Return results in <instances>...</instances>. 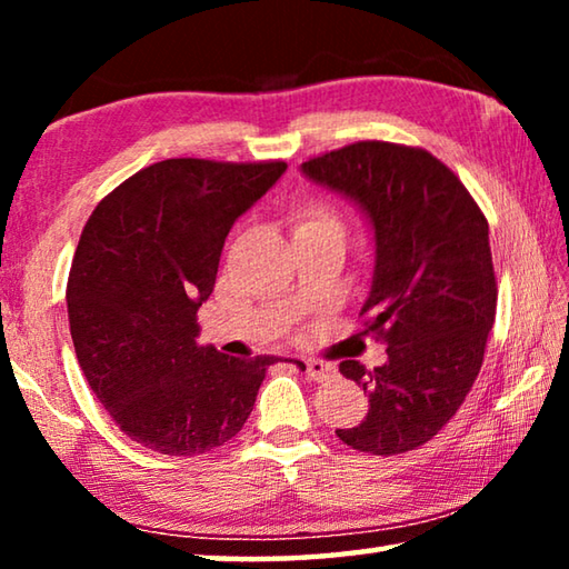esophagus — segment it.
Here are the masks:
<instances>
[{"instance_id":"esophagus-1","label":"esophagus","mask_w":569,"mask_h":569,"mask_svg":"<svg viewBox=\"0 0 569 569\" xmlns=\"http://www.w3.org/2000/svg\"><path fill=\"white\" fill-rule=\"evenodd\" d=\"M298 366H301V369H303L313 381L329 379L331 373L336 371L331 363H326V361H321V359H298Z\"/></svg>"}]
</instances>
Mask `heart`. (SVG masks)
I'll use <instances>...</instances> for the list:
<instances>
[{
	"label": "heart",
	"mask_w": 569,
	"mask_h": 569,
	"mask_svg": "<svg viewBox=\"0 0 569 569\" xmlns=\"http://www.w3.org/2000/svg\"><path fill=\"white\" fill-rule=\"evenodd\" d=\"M288 226L293 230V238H306V236H346V223L341 213L329 203H319V200H311V203H303L291 210L288 216Z\"/></svg>",
	"instance_id": "1"
}]
</instances>
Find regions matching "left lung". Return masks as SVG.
<instances>
[{
  "mask_svg": "<svg viewBox=\"0 0 569 569\" xmlns=\"http://www.w3.org/2000/svg\"><path fill=\"white\" fill-rule=\"evenodd\" d=\"M303 176L351 198L371 220L377 263L363 333L389 361L339 371L369 393V413L336 435L369 455H403L455 417L475 387L497 313L489 226L455 172L431 152L383 140L306 160Z\"/></svg>",
  "mask_w": 569,
  "mask_h": 569,
  "instance_id": "left-lung-1",
  "label": "left lung"
}]
</instances>
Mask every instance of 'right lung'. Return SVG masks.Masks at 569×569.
<instances>
[{
    "label": "right lung",
    "mask_w": 569,
    "mask_h": 569,
    "mask_svg": "<svg viewBox=\"0 0 569 569\" xmlns=\"http://www.w3.org/2000/svg\"><path fill=\"white\" fill-rule=\"evenodd\" d=\"M283 172V160H162L104 196L82 230L67 281L77 361L112 421L158 455L223 447L278 361L196 339L226 236Z\"/></svg>",
    "instance_id": "add662e5"
}]
</instances>
